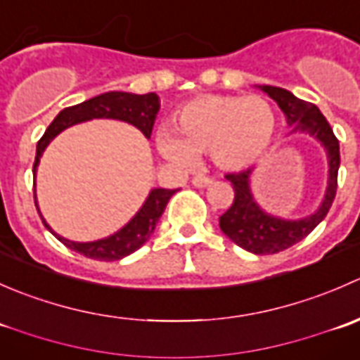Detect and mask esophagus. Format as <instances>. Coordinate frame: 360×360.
<instances>
[{"mask_svg": "<svg viewBox=\"0 0 360 360\" xmlns=\"http://www.w3.org/2000/svg\"><path fill=\"white\" fill-rule=\"evenodd\" d=\"M191 183H193L197 188H205V186H209L210 183H212V177L203 176V174H198V176H195L193 179H191Z\"/></svg>", "mask_w": 360, "mask_h": 360, "instance_id": "1", "label": "esophagus"}]
</instances>
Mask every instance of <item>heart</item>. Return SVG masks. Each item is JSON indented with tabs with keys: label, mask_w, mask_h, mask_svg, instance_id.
Listing matches in <instances>:
<instances>
[{
	"label": "heart",
	"mask_w": 360,
	"mask_h": 360,
	"mask_svg": "<svg viewBox=\"0 0 360 360\" xmlns=\"http://www.w3.org/2000/svg\"><path fill=\"white\" fill-rule=\"evenodd\" d=\"M176 134L160 136V150L181 165L195 155L210 153L216 165L240 170L266 153L277 130L274 108L261 96H205L188 103L177 115Z\"/></svg>",
	"instance_id": "obj_1"
}]
</instances>
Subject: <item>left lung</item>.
Masks as SVG:
<instances>
[{
    "instance_id": "1",
    "label": "left lung",
    "mask_w": 360,
    "mask_h": 360,
    "mask_svg": "<svg viewBox=\"0 0 360 360\" xmlns=\"http://www.w3.org/2000/svg\"><path fill=\"white\" fill-rule=\"evenodd\" d=\"M275 103L278 104L284 115L288 116V123L292 125V132H307L317 137L322 146L328 151L329 158V181L326 197L319 210L304 219L285 221L281 217H274L263 212L256 202L249 188V177L252 170H240V172L226 174V179L233 186L235 198L230 209L219 217V228L231 242L238 248L254 254H275L292 248L307 235L314 231V228L328 216L333 202L336 197L338 188V169H340V143L333 134L328 120L324 118L321 110L315 104L301 101L294 97L289 90L281 86H261Z\"/></svg>"
}]
</instances>
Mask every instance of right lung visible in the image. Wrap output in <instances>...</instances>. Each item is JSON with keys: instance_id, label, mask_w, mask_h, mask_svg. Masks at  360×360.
Returning a JSON list of instances; mask_svg holds the SVG:
<instances>
[{"instance_id": "obj_1", "label": "right lung", "mask_w": 360, "mask_h": 360, "mask_svg": "<svg viewBox=\"0 0 360 360\" xmlns=\"http://www.w3.org/2000/svg\"><path fill=\"white\" fill-rule=\"evenodd\" d=\"M160 110V97L157 94H144V96H137V94H129V92H106L101 94V96L94 97V99L85 101L82 104H76V106L66 108L56 116L52 123L49 125V129L45 130L41 139L38 141V146H36V160L34 165H32V174L36 176V167H38L41 153L45 151V148L49 146L50 141L57 136L59 132H63L68 127L75 125V123L86 122V120L92 118H112V120H122V122L130 123V125L137 127L144 136L150 139L151 130H153L155 118H157V112ZM176 193V190H165V188H157V190H151L150 197L146 198L144 205L141 207L139 212L125 224L120 231H116L111 237L103 238V240L96 242H71L66 240L64 237L57 235L56 231H52V228L45 223V219L41 217L43 224L63 242L66 248L76 252L83 254L85 257L97 261H118L122 257L129 256L134 250H137L148 238L151 237V233L155 231L160 216L165 210L167 202L170 200V197ZM34 205L38 209V203H36V195H34ZM39 214V209H38Z\"/></svg>"}]
</instances>
